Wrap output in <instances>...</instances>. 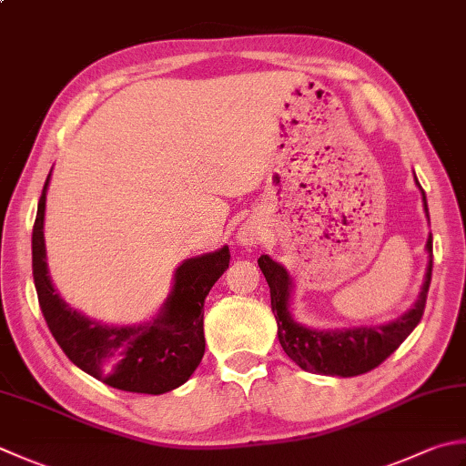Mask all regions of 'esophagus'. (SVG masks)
<instances>
[{
  "instance_id": "obj_1",
  "label": "esophagus",
  "mask_w": 466,
  "mask_h": 466,
  "mask_svg": "<svg viewBox=\"0 0 466 466\" xmlns=\"http://www.w3.org/2000/svg\"><path fill=\"white\" fill-rule=\"evenodd\" d=\"M236 240H238L242 246H257L262 240V232L257 226L244 224L238 230V234H236Z\"/></svg>"
}]
</instances>
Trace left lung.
<instances>
[{
    "instance_id": "obj_1",
    "label": "left lung",
    "mask_w": 466,
    "mask_h": 466,
    "mask_svg": "<svg viewBox=\"0 0 466 466\" xmlns=\"http://www.w3.org/2000/svg\"><path fill=\"white\" fill-rule=\"evenodd\" d=\"M418 187L422 191L424 212L428 222H431L426 194L420 184H418ZM426 252L428 267L424 285L414 307L410 309L408 313L386 325L353 327V329L329 331L311 329V327H305L295 321L293 315L289 311L293 280H290L289 272L282 264L275 262L270 257H267V254H262L258 258V267L270 287V307L277 319V335L282 350H285V353L299 368H303L305 371L323 373V376L353 378L378 368L380 363L386 361L390 355L400 348V343L414 331V327L420 323V319L424 315L428 287H431L432 277V234L428 236L426 240Z\"/></svg>"
}]
</instances>
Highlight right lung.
Instances as JSON below:
<instances>
[{"label":"right lung","instance_id":"1","mask_svg":"<svg viewBox=\"0 0 466 466\" xmlns=\"http://www.w3.org/2000/svg\"><path fill=\"white\" fill-rule=\"evenodd\" d=\"M48 181L50 173L32 230V272L42 315L54 339L75 366L111 388L157 396L186 384L204 358V300L230 264L228 246L181 262L171 295L151 321L103 325L68 307L50 280L44 244Z\"/></svg>","mask_w":466,"mask_h":466}]
</instances>
